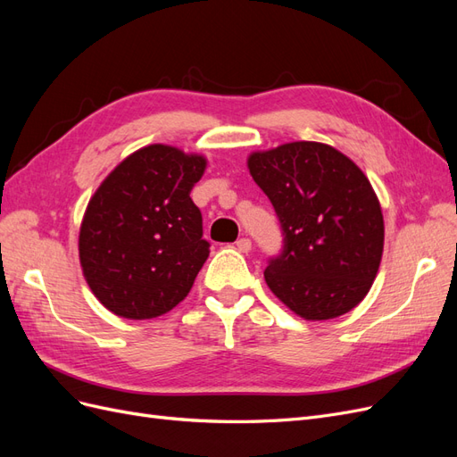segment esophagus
<instances>
[{"label": "esophagus", "instance_id": "esophagus-1", "mask_svg": "<svg viewBox=\"0 0 457 457\" xmlns=\"http://www.w3.org/2000/svg\"><path fill=\"white\" fill-rule=\"evenodd\" d=\"M237 247L238 250L242 252V253H247L252 250V240L250 238H240L238 242H237Z\"/></svg>", "mask_w": 457, "mask_h": 457}]
</instances>
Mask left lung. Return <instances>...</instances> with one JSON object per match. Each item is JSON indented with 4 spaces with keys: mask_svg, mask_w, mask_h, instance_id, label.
Returning a JSON list of instances; mask_svg holds the SVG:
<instances>
[{
    "mask_svg": "<svg viewBox=\"0 0 457 457\" xmlns=\"http://www.w3.org/2000/svg\"><path fill=\"white\" fill-rule=\"evenodd\" d=\"M247 168L284 237L265 269L270 292L305 320L354 309L376 278L385 237L368 177L334 146L312 141L253 152Z\"/></svg>",
    "mask_w": 457,
    "mask_h": 457,
    "instance_id": "obj_1",
    "label": "left lung"
}]
</instances>
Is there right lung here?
Returning a JSON list of instances; mask_svg holds the SVG:
<instances>
[{"label": "right lung", "mask_w": 457, "mask_h": 457, "mask_svg": "<svg viewBox=\"0 0 457 457\" xmlns=\"http://www.w3.org/2000/svg\"><path fill=\"white\" fill-rule=\"evenodd\" d=\"M205 158L150 145L96 188L79 228V262L95 297L118 316L145 320L181 303L210 255L190 190Z\"/></svg>", "instance_id": "add662e5"}]
</instances>
